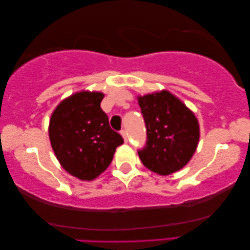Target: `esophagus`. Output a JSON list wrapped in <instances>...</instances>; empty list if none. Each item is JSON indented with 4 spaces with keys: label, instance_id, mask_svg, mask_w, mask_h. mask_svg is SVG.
Wrapping results in <instances>:
<instances>
[{
    "label": "esophagus",
    "instance_id": "esophagus-1",
    "mask_svg": "<svg viewBox=\"0 0 250 250\" xmlns=\"http://www.w3.org/2000/svg\"><path fill=\"white\" fill-rule=\"evenodd\" d=\"M120 133H121L122 137H124V140H125V143L129 141V135H128V132H126L125 130H121V131H120Z\"/></svg>",
    "mask_w": 250,
    "mask_h": 250
}]
</instances>
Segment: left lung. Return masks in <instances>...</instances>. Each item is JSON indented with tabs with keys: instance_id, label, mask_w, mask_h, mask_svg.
Returning a JSON list of instances; mask_svg holds the SVG:
<instances>
[{
	"instance_id": "8db88e82",
	"label": "left lung",
	"mask_w": 250,
	"mask_h": 250,
	"mask_svg": "<svg viewBox=\"0 0 250 250\" xmlns=\"http://www.w3.org/2000/svg\"><path fill=\"white\" fill-rule=\"evenodd\" d=\"M146 125V145L137 153L143 164L159 175H169L187 164L198 147L200 128L194 114L167 90L139 97Z\"/></svg>"
}]
</instances>
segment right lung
<instances>
[{
  "label": "right lung",
  "mask_w": 250,
  "mask_h": 250,
  "mask_svg": "<svg viewBox=\"0 0 250 250\" xmlns=\"http://www.w3.org/2000/svg\"><path fill=\"white\" fill-rule=\"evenodd\" d=\"M103 98L102 92H77L57 106L49 121L57 159L67 173L82 180H92L103 173L116 148L124 144L101 108Z\"/></svg>",
  "instance_id": "obj_1"
}]
</instances>
